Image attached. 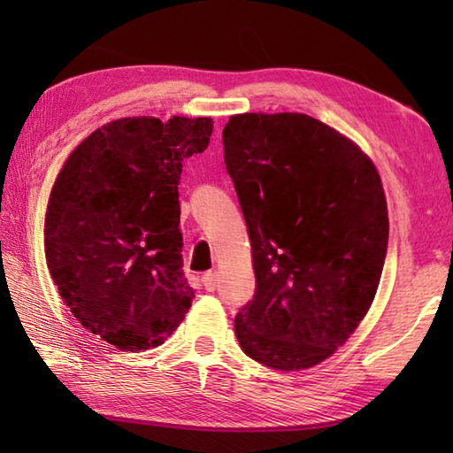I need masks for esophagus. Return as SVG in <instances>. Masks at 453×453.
I'll return each mask as SVG.
<instances>
[{
    "instance_id": "obj_1",
    "label": "esophagus",
    "mask_w": 453,
    "mask_h": 453,
    "mask_svg": "<svg viewBox=\"0 0 453 453\" xmlns=\"http://www.w3.org/2000/svg\"><path fill=\"white\" fill-rule=\"evenodd\" d=\"M202 283H203V288L208 289V291H213L218 288V272H208L202 278Z\"/></svg>"
}]
</instances>
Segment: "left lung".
I'll return each mask as SVG.
<instances>
[{
  "label": "left lung",
  "mask_w": 453,
  "mask_h": 453,
  "mask_svg": "<svg viewBox=\"0 0 453 453\" xmlns=\"http://www.w3.org/2000/svg\"><path fill=\"white\" fill-rule=\"evenodd\" d=\"M224 157L251 243L256 296L235 316L251 359L324 362L362 324L388 250V203L367 153L305 113H237Z\"/></svg>",
  "instance_id": "left-lung-1"
}]
</instances>
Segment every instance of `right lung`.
Segmentation results:
<instances>
[{
	"label": "right lung",
	"mask_w": 453,
	"mask_h": 453,
	"mask_svg": "<svg viewBox=\"0 0 453 453\" xmlns=\"http://www.w3.org/2000/svg\"><path fill=\"white\" fill-rule=\"evenodd\" d=\"M211 118H121L89 134L58 173L45 259L80 324L121 351L156 348L191 308L181 272V164Z\"/></svg>",
	"instance_id": "right-lung-1"
}]
</instances>
